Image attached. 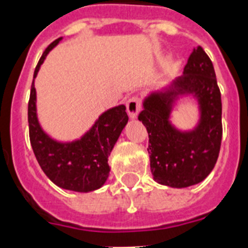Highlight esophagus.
I'll list each match as a JSON object with an SVG mask.
<instances>
[{
  "label": "esophagus",
  "mask_w": 248,
  "mask_h": 248,
  "mask_svg": "<svg viewBox=\"0 0 248 248\" xmlns=\"http://www.w3.org/2000/svg\"><path fill=\"white\" fill-rule=\"evenodd\" d=\"M126 107H127L128 116H130V118L134 120V118L138 117L140 110H141V99L138 98V96H132V98L128 99Z\"/></svg>",
  "instance_id": "esophagus-1"
}]
</instances>
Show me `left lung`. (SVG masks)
<instances>
[{
	"mask_svg": "<svg viewBox=\"0 0 248 248\" xmlns=\"http://www.w3.org/2000/svg\"><path fill=\"white\" fill-rule=\"evenodd\" d=\"M183 97H192L199 107V121L191 130H181L170 121ZM139 121L148 130L150 170L156 182L185 188L210 174L222 142V98L213 62L200 46L190 54L183 75L145 96Z\"/></svg>",
	"mask_w": 248,
	"mask_h": 248,
	"instance_id": "left-lung-1",
	"label": "left lung"
}]
</instances>
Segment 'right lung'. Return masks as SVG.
I'll return each mask as SVG.
<instances>
[{"instance_id": "right-lung-1", "label": "right lung", "mask_w": 248, "mask_h": 248, "mask_svg": "<svg viewBox=\"0 0 248 248\" xmlns=\"http://www.w3.org/2000/svg\"><path fill=\"white\" fill-rule=\"evenodd\" d=\"M61 40L62 38H58L46 48L34 71L28 104L30 144L40 168L54 185L75 192H92L108 180V156L127 124L128 116L124 104L109 108L96 118L81 138L72 141L56 140L43 130L38 120L34 80L47 54Z\"/></svg>"}]
</instances>
